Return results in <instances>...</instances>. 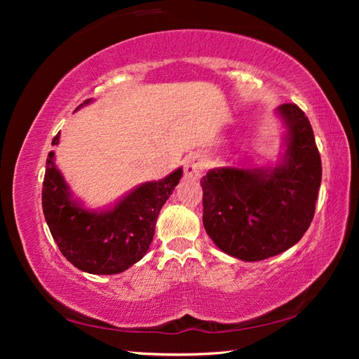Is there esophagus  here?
<instances>
[{"label": "esophagus", "mask_w": 359, "mask_h": 359, "mask_svg": "<svg viewBox=\"0 0 359 359\" xmlns=\"http://www.w3.org/2000/svg\"><path fill=\"white\" fill-rule=\"evenodd\" d=\"M205 169V163L199 155H190L185 160V175L191 179L201 177Z\"/></svg>", "instance_id": "1"}]
</instances>
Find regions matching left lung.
Listing matches in <instances>:
<instances>
[{
    "label": "left lung",
    "instance_id": "left-lung-1",
    "mask_svg": "<svg viewBox=\"0 0 359 359\" xmlns=\"http://www.w3.org/2000/svg\"><path fill=\"white\" fill-rule=\"evenodd\" d=\"M287 136L276 168H215L201 179L203 223L222 252L261 261L288 250L311 226L321 160L311 121L296 104L278 106Z\"/></svg>",
    "mask_w": 359,
    "mask_h": 359
}]
</instances>
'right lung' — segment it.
Segmentation results:
<instances>
[{"label": "right lung", "mask_w": 359, "mask_h": 359, "mask_svg": "<svg viewBox=\"0 0 359 359\" xmlns=\"http://www.w3.org/2000/svg\"><path fill=\"white\" fill-rule=\"evenodd\" d=\"M92 102L87 100L79 107ZM77 107V109H79ZM60 142V133L52 145ZM182 168L156 182H145L107 210H88L72 198L69 185L48 151L42 210L63 257L88 274H118L137 263L149 250L155 223L179 180Z\"/></svg>", "instance_id": "right-lung-1"}]
</instances>
